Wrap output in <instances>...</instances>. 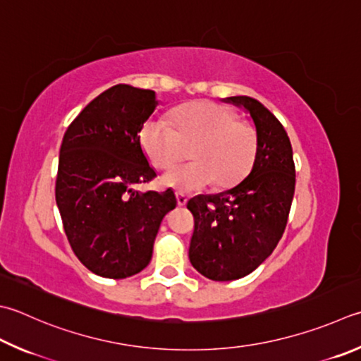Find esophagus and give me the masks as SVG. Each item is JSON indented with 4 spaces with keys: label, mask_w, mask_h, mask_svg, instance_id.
<instances>
[{
    "label": "esophagus",
    "mask_w": 361,
    "mask_h": 361,
    "mask_svg": "<svg viewBox=\"0 0 361 361\" xmlns=\"http://www.w3.org/2000/svg\"><path fill=\"white\" fill-rule=\"evenodd\" d=\"M176 200H178V204H179V206H185L187 201H188L187 196L183 195V193H180V192L176 193Z\"/></svg>",
    "instance_id": "1"
}]
</instances>
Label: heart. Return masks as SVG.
Here are the masks:
<instances>
[{"label":"heart","instance_id":"obj_1","mask_svg":"<svg viewBox=\"0 0 361 361\" xmlns=\"http://www.w3.org/2000/svg\"><path fill=\"white\" fill-rule=\"evenodd\" d=\"M173 127L160 119L141 126L140 145L157 169H168L188 155L192 161L161 176V185L178 192H196L214 182L231 188L245 179L255 165L257 133L229 108L209 100H195L176 108Z\"/></svg>","mask_w":361,"mask_h":361}]
</instances>
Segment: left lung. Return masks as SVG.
I'll return each instance as SVG.
<instances>
[{
    "mask_svg": "<svg viewBox=\"0 0 361 361\" xmlns=\"http://www.w3.org/2000/svg\"><path fill=\"white\" fill-rule=\"evenodd\" d=\"M228 102L250 113L257 154L239 185L187 202L195 219L190 262L214 281L237 280L267 259L286 229L295 190L292 146L281 122L253 97L235 96Z\"/></svg>",
    "mask_w": 361,
    "mask_h": 361,
    "instance_id": "8db88e82",
    "label": "left lung"
}]
</instances>
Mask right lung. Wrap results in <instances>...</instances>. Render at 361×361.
<instances>
[{
  "mask_svg": "<svg viewBox=\"0 0 361 361\" xmlns=\"http://www.w3.org/2000/svg\"><path fill=\"white\" fill-rule=\"evenodd\" d=\"M159 105L155 92L116 85L87 104L64 133L56 204L67 240L92 274L121 280L151 262L173 190L135 192L155 176L140 130Z\"/></svg>",
  "mask_w": 361,
  "mask_h": 361,
  "instance_id": "add662e5",
  "label": "right lung"
}]
</instances>
